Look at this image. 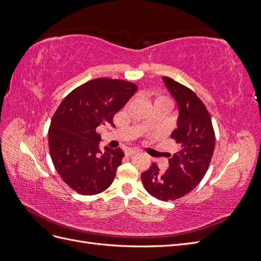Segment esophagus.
Listing matches in <instances>:
<instances>
[{
    "label": "esophagus",
    "mask_w": 261,
    "mask_h": 261,
    "mask_svg": "<svg viewBox=\"0 0 261 261\" xmlns=\"http://www.w3.org/2000/svg\"><path fill=\"white\" fill-rule=\"evenodd\" d=\"M137 152H138V150H136V149H126L125 150V154L127 155V156H130V155L135 154Z\"/></svg>",
    "instance_id": "34e87169"
}]
</instances>
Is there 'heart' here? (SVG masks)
Instances as JSON below:
<instances>
[{
    "label": "heart",
    "instance_id": "obj_1",
    "mask_svg": "<svg viewBox=\"0 0 261 261\" xmlns=\"http://www.w3.org/2000/svg\"><path fill=\"white\" fill-rule=\"evenodd\" d=\"M156 100H165V101H169V102H171L169 98L164 97V96H158V97H156V99H155V101H156Z\"/></svg>",
    "mask_w": 261,
    "mask_h": 261
}]
</instances>
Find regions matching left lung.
<instances>
[{"label":"left lung","instance_id":"obj_1","mask_svg":"<svg viewBox=\"0 0 261 261\" xmlns=\"http://www.w3.org/2000/svg\"><path fill=\"white\" fill-rule=\"evenodd\" d=\"M163 82L179 109L177 128L171 135L178 151L170 154L167 171L160 172L152 163L141 173V181L150 195L168 201L185 196L200 183L215 151L216 134L206 106L192 89L167 76Z\"/></svg>","mask_w":261,"mask_h":261}]
</instances>
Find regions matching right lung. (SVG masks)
Returning <instances> with one entry per match:
<instances>
[{"label": "right lung", "instance_id": "right-lung-1", "mask_svg": "<svg viewBox=\"0 0 261 261\" xmlns=\"http://www.w3.org/2000/svg\"><path fill=\"white\" fill-rule=\"evenodd\" d=\"M137 89L127 81L96 78L70 91L55 111L48 133L51 159L76 193L96 195L112 184L124 152L108 147L101 151L97 127L114 126V114Z\"/></svg>", "mask_w": 261, "mask_h": 261}]
</instances>
